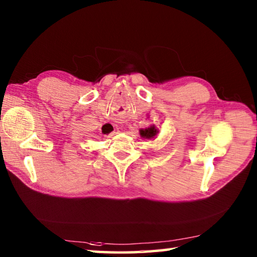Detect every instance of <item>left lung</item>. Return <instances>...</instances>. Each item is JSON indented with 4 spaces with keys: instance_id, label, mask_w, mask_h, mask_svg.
I'll use <instances>...</instances> for the list:
<instances>
[{
    "instance_id": "left-lung-1",
    "label": "left lung",
    "mask_w": 257,
    "mask_h": 257,
    "mask_svg": "<svg viewBox=\"0 0 257 257\" xmlns=\"http://www.w3.org/2000/svg\"><path fill=\"white\" fill-rule=\"evenodd\" d=\"M159 134V129L154 124H151L150 127L141 129L140 135L144 140H152V138H156V136Z\"/></svg>"
}]
</instances>
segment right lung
<instances>
[{"mask_svg": "<svg viewBox=\"0 0 257 257\" xmlns=\"http://www.w3.org/2000/svg\"><path fill=\"white\" fill-rule=\"evenodd\" d=\"M101 130H103V134H109V133H111L112 132V130L111 129H109V128H101Z\"/></svg>", "mask_w": 257, "mask_h": 257, "instance_id": "right-lung-1", "label": "right lung"}]
</instances>
